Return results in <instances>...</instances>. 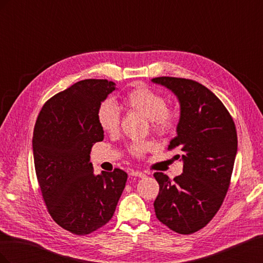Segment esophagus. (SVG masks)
I'll return each instance as SVG.
<instances>
[{"instance_id": "obj_1", "label": "esophagus", "mask_w": 263, "mask_h": 263, "mask_svg": "<svg viewBox=\"0 0 263 263\" xmlns=\"http://www.w3.org/2000/svg\"><path fill=\"white\" fill-rule=\"evenodd\" d=\"M130 176L132 177H138V178H145L146 177V173H144L142 171H136V170H133L130 172Z\"/></svg>"}]
</instances>
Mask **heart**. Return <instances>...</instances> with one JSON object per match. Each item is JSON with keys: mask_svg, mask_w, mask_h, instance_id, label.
<instances>
[{"mask_svg": "<svg viewBox=\"0 0 263 263\" xmlns=\"http://www.w3.org/2000/svg\"><path fill=\"white\" fill-rule=\"evenodd\" d=\"M123 106L148 118L153 129L158 134H170L177 126L178 116L174 109L166 106V100L160 93L147 86L139 85L133 89L124 98ZM98 122L101 128L107 134L118 132L121 114L113 101L107 100L99 106ZM153 147V142L139 141L133 144L129 150L133 156L140 157Z\"/></svg>", "mask_w": 263, "mask_h": 263, "instance_id": "heart-1", "label": "heart"}]
</instances>
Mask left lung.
I'll list each match as a JSON object with an SVG mask.
<instances>
[{"instance_id": "left-lung-1", "label": "left lung", "mask_w": 263, "mask_h": 263, "mask_svg": "<svg viewBox=\"0 0 263 263\" xmlns=\"http://www.w3.org/2000/svg\"><path fill=\"white\" fill-rule=\"evenodd\" d=\"M151 81L179 101L177 136L169 149L178 148L183 161V173L173 180L154 174L160 186L156 216L173 232L193 234L212 220L228 191L238 145L235 123L216 95L196 81L172 77Z\"/></svg>"}]
</instances>
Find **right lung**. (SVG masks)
<instances>
[{
	"label": "right lung",
	"instance_id": "right-lung-1",
	"mask_svg": "<svg viewBox=\"0 0 263 263\" xmlns=\"http://www.w3.org/2000/svg\"><path fill=\"white\" fill-rule=\"evenodd\" d=\"M115 83L89 79L74 83L45 103L34 128L36 176L53 220L76 235H87L113 217L127 173H93L92 146L104 139L99 106Z\"/></svg>",
	"mask_w": 263,
	"mask_h": 263
}]
</instances>
